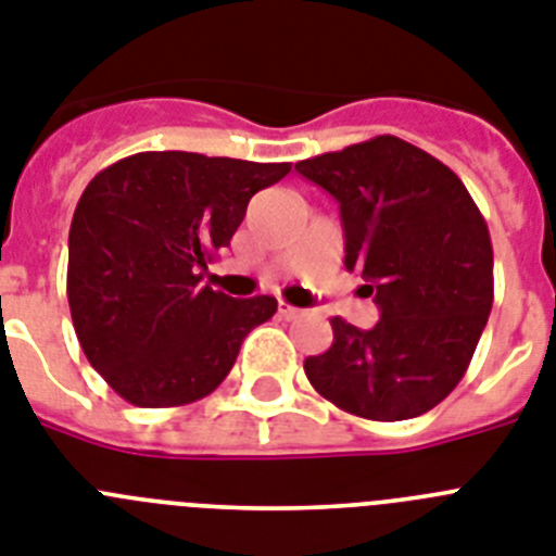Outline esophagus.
Returning a JSON list of instances; mask_svg holds the SVG:
<instances>
[{
  "mask_svg": "<svg viewBox=\"0 0 556 556\" xmlns=\"http://www.w3.org/2000/svg\"><path fill=\"white\" fill-rule=\"evenodd\" d=\"M279 316L285 318V321H293V318H299L302 316V311H299V307H293V305H285V302H279Z\"/></svg>",
  "mask_w": 556,
  "mask_h": 556,
  "instance_id": "esophagus-1",
  "label": "esophagus"
}]
</instances>
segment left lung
Here are the masks:
<instances>
[{
	"label": "left lung",
	"mask_w": 556,
	"mask_h": 556,
	"mask_svg": "<svg viewBox=\"0 0 556 556\" xmlns=\"http://www.w3.org/2000/svg\"><path fill=\"white\" fill-rule=\"evenodd\" d=\"M296 170L338 201L346 271L371 282L380 311L371 330L332 318V346L305 358L307 380L355 417L431 412L465 378L492 311L484 215L447 164L389 134Z\"/></svg>",
	"instance_id": "obj_1"
}]
</instances>
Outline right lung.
<instances>
[{
  "mask_svg": "<svg viewBox=\"0 0 556 556\" xmlns=\"http://www.w3.org/2000/svg\"><path fill=\"white\" fill-rule=\"evenodd\" d=\"M288 173V162L144 151L91 178L72 215L66 296L86 358L119 397L139 408L206 397L277 313L274 296L231 299L201 277L251 195Z\"/></svg>",
  "mask_w": 556,
  "mask_h": 556,
  "instance_id": "add662e5",
  "label": "right lung"
}]
</instances>
